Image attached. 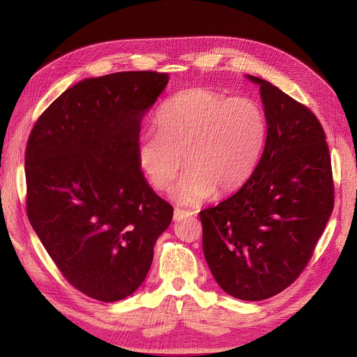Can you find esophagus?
Wrapping results in <instances>:
<instances>
[{
    "instance_id": "esophagus-1",
    "label": "esophagus",
    "mask_w": 357,
    "mask_h": 357,
    "mask_svg": "<svg viewBox=\"0 0 357 357\" xmlns=\"http://www.w3.org/2000/svg\"><path fill=\"white\" fill-rule=\"evenodd\" d=\"M192 214H193V213L189 211V210L176 208V210H174V220H176V222H180V220H183V219L189 218V215H192Z\"/></svg>"
}]
</instances>
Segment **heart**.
I'll list each match as a JSON object with an SVG mask.
<instances>
[{"label": "heart", "instance_id": "heart-1", "mask_svg": "<svg viewBox=\"0 0 357 357\" xmlns=\"http://www.w3.org/2000/svg\"><path fill=\"white\" fill-rule=\"evenodd\" d=\"M155 129H146L138 139L137 160L149 183L168 190L183 167L177 199L197 205L214 190L238 189L253 172L262 152L266 122L262 107L244 96H228L193 88L164 102Z\"/></svg>", "mask_w": 357, "mask_h": 357}]
</instances>
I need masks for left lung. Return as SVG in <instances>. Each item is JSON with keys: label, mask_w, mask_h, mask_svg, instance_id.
Segmentation results:
<instances>
[{"label": "left lung", "mask_w": 357, "mask_h": 357, "mask_svg": "<svg viewBox=\"0 0 357 357\" xmlns=\"http://www.w3.org/2000/svg\"><path fill=\"white\" fill-rule=\"evenodd\" d=\"M247 77L261 86L264 153L243 188L199 218L218 284L236 299L262 301L289 287L310 262L333 210V178L316 114L269 82Z\"/></svg>", "instance_id": "obj_1"}]
</instances>
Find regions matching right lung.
Here are the masks:
<instances>
[{
    "label": "right lung",
    "instance_id": "right-lung-1",
    "mask_svg": "<svg viewBox=\"0 0 357 357\" xmlns=\"http://www.w3.org/2000/svg\"><path fill=\"white\" fill-rule=\"evenodd\" d=\"M168 80L156 71L82 80L28 138V219L67 282L96 301H121L142 286L172 220L137 160L142 119Z\"/></svg>",
    "mask_w": 357,
    "mask_h": 357
}]
</instances>
